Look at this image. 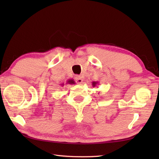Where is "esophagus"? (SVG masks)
Here are the masks:
<instances>
[{"label": "esophagus", "instance_id": "34e87169", "mask_svg": "<svg viewBox=\"0 0 159 159\" xmlns=\"http://www.w3.org/2000/svg\"><path fill=\"white\" fill-rule=\"evenodd\" d=\"M75 81H76V83L80 85V84L83 83V80L82 78H81V76H75Z\"/></svg>", "mask_w": 159, "mask_h": 159}]
</instances>
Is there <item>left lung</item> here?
<instances>
[{"mask_svg": "<svg viewBox=\"0 0 159 159\" xmlns=\"http://www.w3.org/2000/svg\"><path fill=\"white\" fill-rule=\"evenodd\" d=\"M98 82H97V81H93V82H92V86H93V87H96V85H98Z\"/></svg>", "mask_w": 159, "mask_h": 159, "instance_id": "left-lung-1", "label": "left lung"}]
</instances>
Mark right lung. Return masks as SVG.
<instances>
[{
	"mask_svg": "<svg viewBox=\"0 0 159 159\" xmlns=\"http://www.w3.org/2000/svg\"><path fill=\"white\" fill-rule=\"evenodd\" d=\"M67 83H68V84H71V85H73V84H75V81H74V80H73V79H70V80H68L67 81ZM61 86H63V84H61Z\"/></svg>",
	"mask_w": 159,
	"mask_h": 159,
	"instance_id": "add662e5",
	"label": "right lung"
}]
</instances>
